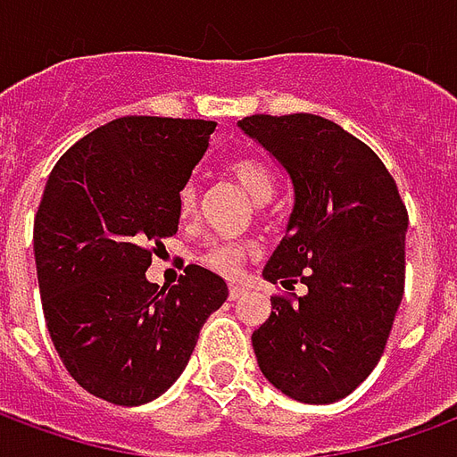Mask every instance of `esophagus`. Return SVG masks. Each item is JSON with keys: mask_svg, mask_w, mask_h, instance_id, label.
Wrapping results in <instances>:
<instances>
[{"mask_svg": "<svg viewBox=\"0 0 457 457\" xmlns=\"http://www.w3.org/2000/svg\"><path fill=\"white\" fill-rule=\"evenodd\" d=\"M242 296H245V287L232 284V287H229V298H232V301H237V298H242Z\"/></svg>", "mask_w": 457, "mask_h": 457, "instance_id": "obj_1", "label": "esophagus"}]
</instances>
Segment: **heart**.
Here are the masks:
<instances>
[{
    "label": "heart",
    "mask_w": 457,
    "mask_h": 457,
    "mask_svg": "<svg viewBox=\"0 0 457 457\" xmlns=\"http://www.w3.org/2000/svg\"><path fill=\"white\" fill-rule=\"evenodd\" d=\"M229 173L257 203H267L271 198L274 180H271V173H269L267 166L259 163L257 159H235L229 163ZM195 205H198V190H195L193 183H188L179 195L180 215L183 218L193 215ZM249 254H254V242H249V239H225V242H215L212 247L205 249L203 262H205V267L218 271L222 277H235L239 267H242V259L249 257Z\"/></svg>",
    "instance_id": "b5f03b06"
}]
</instances>
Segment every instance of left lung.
<instances>
[{"instance_id":"obj_1","label":"left lung","mask_w":457,"mask_h":457,"mask_svg":"<svg viewBox=\"0 0 457 457\" xmlns=\"http://www.w3.org/2000/svg\"><path fill=\"white\" fill-rule=\"evenodd\" d=\"M288 176L287 237L262 277L294 288L274 296L252 333L262 374L303 403H333L370 377L403 296L409 215L382 159L318 114H252L237 121Z\"/></svg>"}]
</instances>
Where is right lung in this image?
<instances>
[{
    "mask_svg": "<svg viewBox=\"0 0 457 457\" xmlns=\"http://www.w3.org/2000/svg\"><path fill=\"white\" fill-rule=\"evenodd\" d=\"M215 121L121 117L65 151L34 220V257L51 340L85 392L139 406L176 382L225 278L190 264L176 287L146 278L179 229V195Z\"/></svg>",
    "mask_w": 457,
    "mask_h": 457,
    "instance_id": "obj_1",
    "label": "right lung"
}]
</instances>
